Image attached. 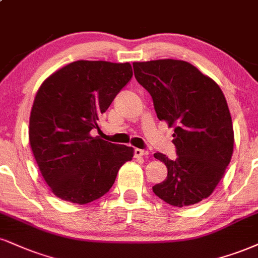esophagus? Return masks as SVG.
I'll list each match as a JSON object with an SVG mask.
<instances>
[{
	"label": "esophagus",
	"instance_id": "1",
	"mask_svg": "<svg viewBox=\"0 0 258 258\" xmlns=\"http://www.w3.org/2000/svg\"><path fill=\"white\" fill-rule=\"evenodd\" d=\"M150 153L149 151H145V150H142V149H136L135 150V156L136 157H141V156H147Z\"/></svg>",
	"mask_w": 258,
	"mask_h": 258
}]
</instances>
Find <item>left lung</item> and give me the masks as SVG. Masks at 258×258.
<instances>
[{"instance_id":"1","label":"left lung","mask_w":258,"mask_h":258,"mask_svg":"<svg viewBox=\"0 0 258 258\" xmlns=\"http://www.w3.org/2000/svg\"><path fill=\"white\" fill-rule=\"evenodd\" d=\"M133 71L153 97L157 117L174 127L178 157L154 154L168 169L166 180L153 186L154 194L179 208L200 203L215 190L233 154V126L225 95L186 61L135 62Z\"/></svg>"}]
</instances>
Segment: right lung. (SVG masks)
<instances>
[{"instance_id":"right-lung-1","label":"right lung","mask_w":258,"mask_h":258,"mask_svg":"<svg viewBox=\"0 0 258 258\" xmlns=\"http://www.w3.org/2000/svg\"><path fill=\"white\" fill-rule=\"evenodd\" d=\"M133 76L126 63L80 60L52 73L37 91L30 115L33 156L52 194L86 204L107 194L133 149L90 132Z\"/></svg>"}]
</instances>
